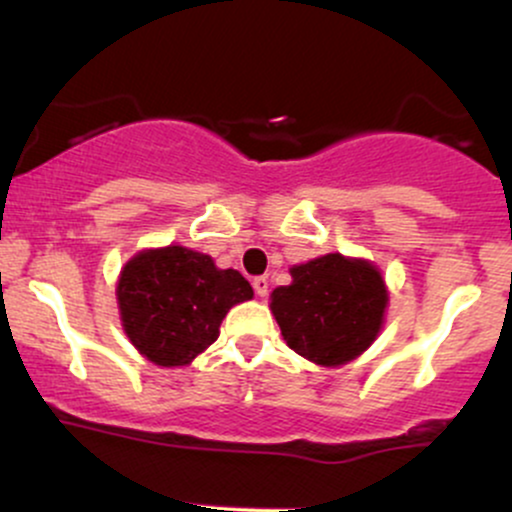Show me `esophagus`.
<instances>
[{"label": "esophagus", "instance_id": "esophagus-1", "mask_svg": "<svg viewBox=\"0 0 512 512\" xmlns=\"http://www.w3.org/2000/svg\"><path fill=\"white\" fill-rule=\"evenodd\" d=\"M252 286H255V294L260 296V299H265L267 291H269V279L267 277H255V279H252Z\"/></svg>", "mask_w": 512, "mask_h": 512}]
</instances>
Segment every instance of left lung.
I'll return each mask as SVG.
<instances>
[{"instance_id": "1", "label": "left lung", "mask_w": 512, "mask_h": 512, "mask_svg": "<svg viewBox=\"0 0 512 512\" xmlns=\"http://www.w3.org/2000/svg\"><path fill=\"white\" fill-rule=\"evenodd\" d=\"M289 274L291 284L269 294V311L296 355L342 367L372 347L389 306V286L374 262L328 252Z\"/></svg>"}]
</instances>
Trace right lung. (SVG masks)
<instances>
[{
  "instance_id": "obj_1",
  "label": "right lung",
  "mask_w": 512,
  "mask_h": 512,
  "mask_svg": "<svg viewBox=\"0 0 512 512\" xmlns=\"http://www.w3.org/2000/svg\"><path fill=\"white\" fill-rule=\"evenodd\" d=\"M255 296L238 269L216 267L211 255L167 245L140 250L116 282L126 338L157 367H187L221 333L226 313Z\"/></svg>"
}]
</instances>
